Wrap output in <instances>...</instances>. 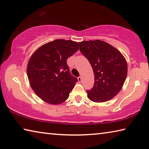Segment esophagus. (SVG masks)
<instances>
[{"mask_svg":"<svg viewBox=\"0 0 149 149\" xmlns=\"http://www.w3.org/2000/svg\"><path fill=\"white\" fill-rule=\"evenodd\" d=\"M77 79H78V81L79 82H81L82 81V77L81 76H79L77 77Z\"/></svg>","mask_w":149,"mask_h":149,"instance_id":"34e87169","label":"esophagus"}]
</instances>
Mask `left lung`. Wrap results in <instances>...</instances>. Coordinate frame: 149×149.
<instances>
[{
  "label": "left lung",
  "mask_w": 149,
  "mask_h": 149,
  "mask_svg": "<svg viewBox=\"0 0 149 149\" xmlns=\"http://www.w3.org/2000/svg\"><path fill=\"white\" fill-rule=\"evenodd\" d=\"M79 44L81 52L89 60L94 72V85L86 91L88 98L96 102L112 99L120 92L127 77L125 58L116 48L100 40Z\"/></svg>",
  "instance_id": "obj_1"
}]
</instances>
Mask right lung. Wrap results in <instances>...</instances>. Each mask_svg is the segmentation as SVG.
Returning a JSON list of instances; mask_svg holds the SVG:
<instances>
[{
    "label": "right lung",
    "mask_w": 149,
    "mask_h": 149,
    "mask_svg": "<svg viewBox=\"0 0 149 149\" xmlns=\"http://www.w3.org/2000/svg\"><path fill=\"white\" fill-rule=\"evenodd\" d=\"M78 49L77 42L56 39L42 45L33 54L27 64V77L40 99L58 104L69 97L77 78L70 74L67 59Z\"/></svg>",
    "instance_id": "add662e5"
}]
</instances>
